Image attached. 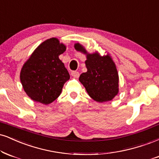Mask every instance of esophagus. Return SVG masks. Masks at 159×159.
<instances>
[{"instance_id":"1","label":"esophagus","mask_w":159,"mask_h":159,"mask_svg":"<svg viewBox=\"0 0 159 159\" xmlns=\"http://www.w3.org/2000/svg\"><path fill=\"white\" fill-rule=\"evenodd\" d=\"M71 75H72V77H74V78H78L80 75L79 72H78V71H72Z\"/></svg>"}]
</instances>
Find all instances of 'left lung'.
Wrapping results in <instances>:
<instances>
[{
  "instance_id": "left-lung-1",
  "label": "left lung",
  "mask_w": 159,
  "mask_h": 159,
  "mask_svg": "<svg viewBox=\"0 0 159 159\" xmlns=\"http://www.w3.org/2000/svg\"><path fill=\"white\" fill-rule=\"evenodd\" d=\"M78 51L87 52L79 43L75 45ZM87 72L82 73L79 81L92 98L98 102L111 101L118 93V75L116 65L109 55L87 54Z\"/></svg>"
}]
</instances>
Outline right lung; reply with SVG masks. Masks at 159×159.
Listing matches in <instances>:
<instances>
[{
    "label": "right lung",
    "mask_w": 159,
    "mask_h": 159,
    "mask_svg": "<svg viewBox=\"0 0 159 159\" xmlns=\"http://www.w3.org/2000/svg\"><path fill=\"white\" fill-rule=\"evenodd\" d=\"M66 47L57 38L47 40L38 46L20 72L24 91L32 100L49 104L60 95L70 79V74L58 56Z\"/></svg>",
    "instance_id": "1"
}]
</instances>
